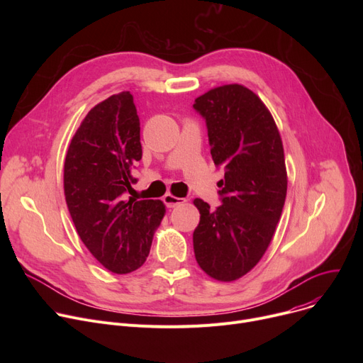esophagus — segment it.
<instances>
[{"instance_id": "1", "label": "esophagus", "mask_w": 363, "mask_h": 363, "mask_svg": "<svg viewBox=\"0 0 363 363\" xmlns=\"http://www.w3.org/2000/svg\"><path fill=\"white\" fill-rule=\"evenodd\" d=\"M163 201H164V204H166L167 207H177L178 204L185 203V199L175 197V196H172V194H166V196L163 197Z\"/></svg>"}]
</instances>
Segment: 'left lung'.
<instances>
[{"mask_svg": "<svg viewBox=\"0 0 363 363\" xmlns=\"http://www.w3.org/2000/svg\"><path fill=\"white\" fill-rule=\"evenodd\" d=\"M193 107L206 119L215 164L225 169L222 204L194 200V255L208 277L231 282L250 272L272 241L287 196L284 147L271 111L244 85L213 88Z\"/></svg>", "mask_w": 363, "mask_h": 363, "instance_id": "obj_1", "label": "left lung"}]
</instances>
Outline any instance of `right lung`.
<instances>
[{"instance_id": "obj_1", "label": "right lung", "mask_w": 363, "mask_h": 363, "mask_svg": "<svg viewBox=\"0 0 363 363\" xmlns=\"http://www.w3.org/2000/svg\"><path fill=\"white\" fill-rule=\"evenodd\" d=\"M140 118L129 91L92 107L65 160L69 213L89 253L113 274L144 264L166 208L160 200H126L143 157Z\"/></svg>"}]
</instances>
